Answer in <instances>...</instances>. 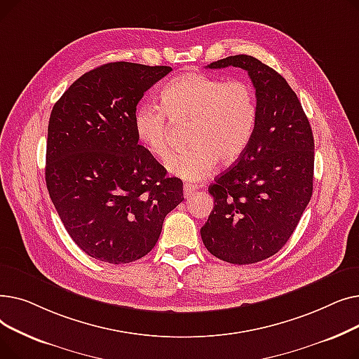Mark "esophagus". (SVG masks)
I'll return each instance as SVG.
<instances>
[{
    "label": "esophagus",
    "instance_id": "esophagus-1",
    "mask_svg": "<svg viewBox=\"0 0 359 359\" xmlns=\"http://www.w3.org/2000/svg\"><path fill=\"white\" fill-rule=\"evenodd\" d=\"M195 192H196V186H194V184H191V183H186V184L183 186V195H184V198L192 196Z\"/></svg>",
    "mask_w": 359,
    "mask_h": 359
}]
</instances>
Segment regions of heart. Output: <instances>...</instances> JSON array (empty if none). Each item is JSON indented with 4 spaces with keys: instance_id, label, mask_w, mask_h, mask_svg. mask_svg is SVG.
<instances>
[{
    "instance_id": "obj_1",
    "label": "heart",
    "mask_w": 359,
    "mask_h": 359,
    "mask_svg": "<svg viewBox=\"0 0 359 359\" xmlns=\"http://www.w3.org/2000/svg\"><path fill=\"white\" fill-rule=\"evenodd\" d=\"M161 106L141 104L134 116L140 142L151 156L164 158L170 149V122L191 121L192 147L165 160L168 173L187 182L210 176L218 160L237 161L253 141L259 106L253 86L246 80L186 72L170 80L160 93Z\"/></svg>"
}]
</instances>
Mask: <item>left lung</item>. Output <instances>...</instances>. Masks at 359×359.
Returning <instances> with one entry per match:
<instances>
[{"mask_svg":"<svg viewBox=\"0 0 359 359\" xmlns=\"http://www.w3.org/2000/svg\"><path fill=\"white\" fill-rule=\"evenodd\" d=\"M248 71L259 106L252 144L208 192L214 210L201 229L211 255L249 265L285 246L313 195L314 138L297 94L280 74L250 55L206 68Z\"/></svg>","mask_w":359,"mask_h":359,"instance_id":"left-lung-1","label":"left lung"}]
</instances>
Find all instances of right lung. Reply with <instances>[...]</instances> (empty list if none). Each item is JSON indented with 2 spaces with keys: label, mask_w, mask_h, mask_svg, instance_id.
<instances>
[{
  "label": "right lung",
  "mask_w": 359,
  "mask_h": 359,
  "mask_svg": "<svg viewBox=\"0 0 359 359\" xmlns=\"http://www.w3.org/2000/svg\"><path fill=\"white\" fill-rule=\"evenodd\" d=\"M172 71L110 62L74 81L55 103L45 179L65 230L90 257L129 263L154 249L183 183L138 144L144 93Z\"/></svg>",
  "instance_id": "add662e5"
}]
</instances>
